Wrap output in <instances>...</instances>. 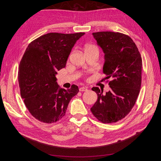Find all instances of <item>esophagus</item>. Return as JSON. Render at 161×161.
Masks as SVG:
<instances>
[{"label":"esophagus","instance_id":"1","mask_svg":"<svg viewBox=\"0 0 161 161\" xmlns=\"http://www.w3.org/2000/svg\"><path fill=\"white\" fill-rule=\"evenodd\" d=\"M79 90H80V91H86L87 88L86 87H81Z\"/></svg>","mask_w":161,"mask_h":161}]
</instances>
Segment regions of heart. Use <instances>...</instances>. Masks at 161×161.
<instances>
[{
	"label": "heart",
	"mask_w": 161,
	"mask_h": 161,
	"mask_svg": "<svg viewBox=\"0 0 161 161\" xmlns=\"http://www.w3.org/2000/svg\"><path fill=\"white\" fill-rule=\"evenodd\" d=\"M91 49H97L96 46H95L93 45H87L85 47V50H91Z\"/></svg>",
	"instance_id": "b5f03b06"
}]
</instances>
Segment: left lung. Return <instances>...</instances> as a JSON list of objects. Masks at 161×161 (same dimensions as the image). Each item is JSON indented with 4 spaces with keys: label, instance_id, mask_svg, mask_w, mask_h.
<instances>
[{
    "label": "left lung",
    "instance_id": "obj_1",
    "mask_svg": "<svg viewBox=\"0 0 161 161\" xmlns=\"http://www.w3.org/2000/svg\"><path fill=\"white\" fill-rule=\"evenodd\" d=\"M93 36L104 54L103 73L112 80L106 94L98 87L92 88L97 100L91 111L99 121L116 122L131 111L137 100L141 86L142 58L133 41L124 34L98 32Z\"/></svg>",
    "mask_w": 161,
    "mask_h": 161
}]
</instances>
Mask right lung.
<instances>
[{"label":"right lung","instance_id":"1","mask_svg":"<svg viewBox=\"0 0 161 161\" xmlns=\"http://www.w3.org/2000/svg\"><path fill=\"white\" fill-rule=\"evenodd\" d=\"M84 32L48 33L34 40L27 47L19 65L20 95L30 114L45 123L59 121L66 114L78 86L60 88L57 70L66 67L68 56Z\"/></svg>","mask_w":161,"mask_h":161}]
</instances>
